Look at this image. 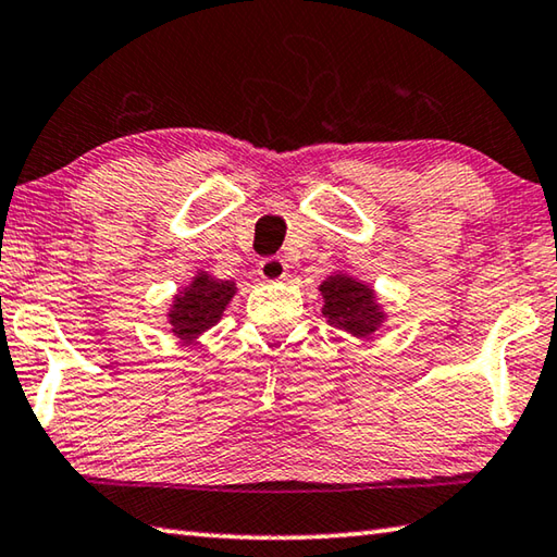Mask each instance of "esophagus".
Returning <instances> with one entry per match:
<instances>
[{
  "label": "esophagus",
  "instance_id": "esophagus-1",
  "mask_svg": "<svg viewBox=\"0 0 557 557\" xmlns=\"http://www.w3.org/2000/svg\"><path fill=\"white\" fill-rule=\"evenodd\" d=\"M288 271V263L281 259V257H267L261 263H259V273L263 281H278L284 278Z\"/></svg>",
  "mask_w": 557,
  "mask_h": 557
}]
</instances>
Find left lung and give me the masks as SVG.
<instances>
[{
	"label": "left lung",
	"instance_id": "8db88e82",
	"mask_svg": "<svg viewBox=\"0 0 557 557\" xmlns=\"http://www.w3.org/2000/svg\"><path fill=\"white\" fill-rule=\"evenodd\" d=\"M323 315L330 325L347 333L364 337L374 333L376 325L382 323V313H379L376 300L372 288H367L355 278L347 276H330L323 286Z\"/></svg>",
	"mask_w": 557,
	"mask_h": 557
}]
</instances>
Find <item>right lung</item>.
Wrapping results in <instances>:
<instances>
[{"label":"right lung","instance_id":"1","mask_svg":"<svg viewBox=\"0 0 557 557\" xmlns=\"http://www.w3.org/2000/svg\"><path fill=\"white\" fill-rule=\"evenodd\" d=\"M232 294L234 286L230 281H218L210 278L208 273H200L193 281V286L175 298V306L169 315L173 333L183 339H190L202 330L212 327L220 320L224 306L230 304Z\"/></svg>","mask_w":557,"mask_h":557}]
</instances>
